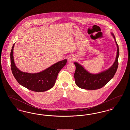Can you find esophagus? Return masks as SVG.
Returning a JSON list of instances; mask_svg holds the SVG:
<instances>
[{"mask_svg":"<svg viewBox=\"0 0 130 130\" xmlns=\"http://www.w3.org/2000/svg\"><path fill=\"white\" fill-rule=\"evenodd\" d=\"M74 59V58L73 56H69L68 57V60L70 62H71V61H73Z\"/></svg>","mask_w":130,"mask_h":130,"instance_id":"obj_1","label":"esophagus"}]
</instances>
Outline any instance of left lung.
Wrapping results in <instances>:
<instances>
[{
  "label": "left lung",
  "mask_w": 130,
  "mask_h": 130,
  "mask_svg": "<svg viewBox=\"0 0 130 130\" xmlns=\"http://www.w3.org/2000/svg\"><path fill=\"white\" fill-rule=\"evenodd\" d=\"M117 46V54L115 61L108 70L97 74H92L87 71L80 64L74 62L75 71L74 74L76 85L81 89L94 90L99 89L104 86L111 80L116 74L118 65V56L119 55L118 45L113 34L111 33Z\"/></svg>",
  "instance_id": "1"
}]
</instances>
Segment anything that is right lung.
<instances>
[{
    "instance_id": "obj_1",
    "label": "right lung",
    "mask_w": 130,
    "mask_h": 130,
    "mask_svg": "<svg viewBox=\"0 0 130 130\" xmlns=\"http://www.w3.org/2000/svg\"><path fill=\"white\" fill-rule=\"evenodd\" d=\"M14 44L10 54L11 67L12 74L19 84L34 92H45L51 89L56 83L58 73L67 63V59L57 62L39 73L23 72L16 67L14 62L13 52Z\"/></svg>"
}]
</instances>
